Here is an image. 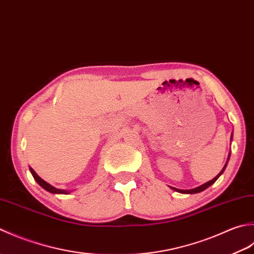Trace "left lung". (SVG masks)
<instances>
[{
	"label": "left lung",
	"instance_id": "1",
	"mask_svg": "<svg viewBox=\"0 0 254 254\" xmlns=\"http://www.w3.org/2000/svg\"><path fill=\"white\" fill-rule=\"evenodd\" d=\"M231 139H232V136H231ZM229 158H230V153L228 154V159H227V162H226V164L224 165V168H222V170L220 171L219 174L217 175V177H215L211 181H208V182L204 183L203 185L198 186V188H195V189H192V190H179V189H175V188H172V186H171V189H172L173 190H177V192H179V193H182V194H195V193L203 192L204 190H206L207 188H209V186H210L211 184H214V183L216 182V181H217V179H218V178L220 177V175H221L222 173H224V171H225V169H226V167H227V163H228V161H229Z\"/></svg>",
	"mask_w": 254,
	"mask_h": 254
}]
</instances>
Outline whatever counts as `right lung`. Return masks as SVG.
<instances>
[{
	"instance_id": "right-lung-1",
	"label": "right lung",
	"mask_w": 254,
	"mask_h": 254,
	"mask_svg": "<svg viewBox=\"0 0 254 254\" xmlns=\"http://www.w3.org/2000/svg\"><path fill=\"white\" fill-rule=\"evenodd\" d=\"M29 170H30V173L33 174V177H34L36 182H37L41 186V188L45 189L46 190H48V192L54 193V194H69L70 193V190H59V189L54 188L53 185H50L49 183L46 182V181H44L43 179L39 178L38 175H37V173H36L32 168H29Z\"/></svg>"
}]
</instances>
